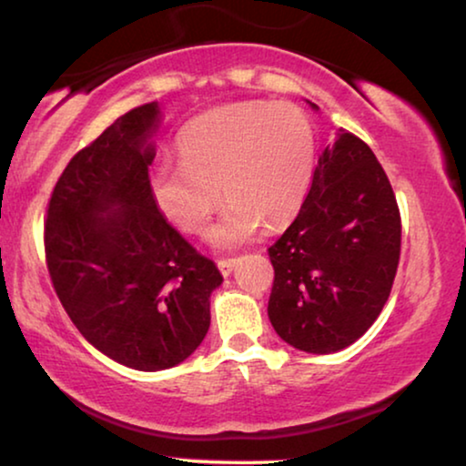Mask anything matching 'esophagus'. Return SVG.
Returning a JSON list of instances; mask_svg holds the SVG:
<instances>
[{
	"label": "esophagus",
	"instance_id": "34e87169",
	"mask_svg": "<svg viewBox=\"0 0 466 466\" xmlns=\"http://www.w3.org/2000/svg\"><path fill=\"white\" fill-rule=\"evenodd\" d=\"M236 266H238V259H236V257H234V259H219V261H218L219 272L224 274V276H230L232 269H234Z\"/></svg>",
	"mask_w": 466,
	"mask_h": 466
}]
</instances>
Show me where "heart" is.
Masks as SVG:
<instances>
[{
	"mask_svg": "<svg viewBox=\"0 0 466 466\" xmlns=\"http://www.w3.org/2000/svg\"><path fill=\"white\" fill-rule=\"evenodd\" d=\"M179 163L152 171L158 209L186 234L209 224L219 197L230 200L211 238L236 247L276 228L303 203L314 171V127L289 102H236L192 119L177 137ZM222 192H218V188Z\"/></svg>",
	"mask_w": 466,
	"mask_h": 466,
	"instance_id": "obj_1",
	"label": "heart"
}]
</instances>
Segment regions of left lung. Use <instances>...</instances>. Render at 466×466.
Here are the masks:
<instances>
[{"label":"left lung","instance_id":"obj_1","mask_svg":"<svg viewBox=\"0 0 466 466\" xmlns=\"http://www.w3.org/2000/svg\"><path fill=\"white\" fill-rule=\"evenodd\" d=\"M400 247L401 219L387 173L370 146L339 129L318 158L295 221L268 248L274 330L308 353L358 341L389 299Z\"/></svg>","mask_w":466,"mask_h":466}]
</instances>
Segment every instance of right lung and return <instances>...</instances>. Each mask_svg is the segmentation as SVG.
<instances>
[{"instance_id": "add662e5", "label": "right lung", "mask_w": 466, "mask_h": 466, "mask_svg": "<svg viewBox=\"0 0 466 466\" xmlns=\"http://www.w3.org/2000/svg\"><path fill=\"white\" fill-rule=\"evenodd\" d=\"M158 104L119 116L62 171L47 203L46 263L83 337L134 370L184 362L209 330L218 266L173 228L152 194Z\"/></svg>"}]
</instances>
